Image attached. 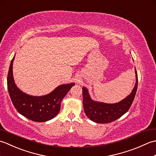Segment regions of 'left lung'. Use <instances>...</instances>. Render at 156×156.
Instances as JSON below:
<instances>
[{
    "mask_svg": "<svg viewBox=\"0 0 156 156\" xmlns=\"http://www.w3.org/2000/svg\"><path fill=\"white\" fill-rule=\"evenodd\" d=\"M135 74L136 84L131 94L124 100L115 104H106L92 101L89 96L87 89L84 87L82 88L84 110L87 117L92 121L98 123H108L117 120L126 113L130 108L136 94L138 84L136 69Z\"/></svg>",
    "mask_w": 156,
    "mask_h": 156,
    "instance_id": "obj_1",
    "label": "left lung"
}]
</instances>
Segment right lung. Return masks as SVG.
Wrapping results in <instances>:
<instances>
[{
    "mask_svg": "<svg viewBox=\"0 0 156 156\" xmlns=\"http://www.w3.org/2000/svg\"><path fill=\"white\" fill-rule=\"evenodd\" d=\"M7 75V88L10 97L16 110L25 117L35 122H45L54 118L60 110L61 102L74 83L62 84L43 97L26 94L16 87L12 76V62Z\"/></svg>",
    "mask_w": 156,
    "mask_h": 156,
    "instance_id": "obj_1",
    "label": "right lung"
}]
</instances>
